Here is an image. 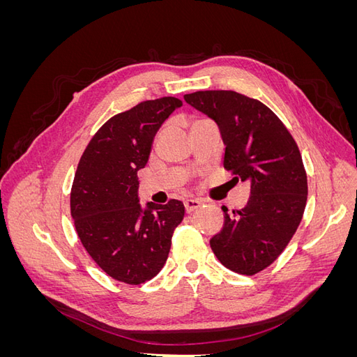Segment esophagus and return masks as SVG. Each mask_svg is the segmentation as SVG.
I'll list each match as a JSON object with an SVG mask.
<instances>
[{
    "instance_id": "1",
    "label": "esophagus",
    "mask_w": 357,
    "mask_h": 357,
    "mask_svg": "<svg viewBox=\"0 0 357 357\" xmlns=\"http://www.w3.org/2000/svg\"><path fill=\"white\" fill-rule=\"evenodd\" d=\"M201 205H202V202H201L199 199H195V198H189V199H186V201H185V208H186V211H188V213H190V211H193V210L199 208Z\"/></svg>"
}]
</instances>
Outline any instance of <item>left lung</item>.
Returning <instances> with one entry per match:
<instances>
[{"mask_svg":"<svg viewBox=\"0 0 357 357\" xmlns=\"http://www.w3.org/2000/svg\"><path fill=\"white\" fill-rule=\"evenodd\" d=\"M185 101L218 123L223 165L250 183L244 208L228 214L210 240L220 264L253 275L271 265L296 232L308 185L299 149L283 122L265 104L234 91L186 93Z\"/></svg>","mask_w":357,"mask_h":357,"instance_id":"1","label":"left lung"}]
</instances>
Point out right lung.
Here are the masks:
<instances>
[{
    "label": "right lung",
    "mask_w": 357,
    "mask_h": 357,
    "mask_svg": "<svg viewBox=\"0 0 357 357\" xmlns=\"http://www.w3.org/2000/svg\"><path fill=\"white\" fill-rule=\"evenodd\" d=\"M183 102L174 96L144 101L109 119L79 162L71 189V218L79 238L104 273L142 284L164 268L172 232L185 205L139 204L137 172L144 168L153 139Z\"/></svg>",
    "instance_id": "right-lung-1"
}]
</instances>
